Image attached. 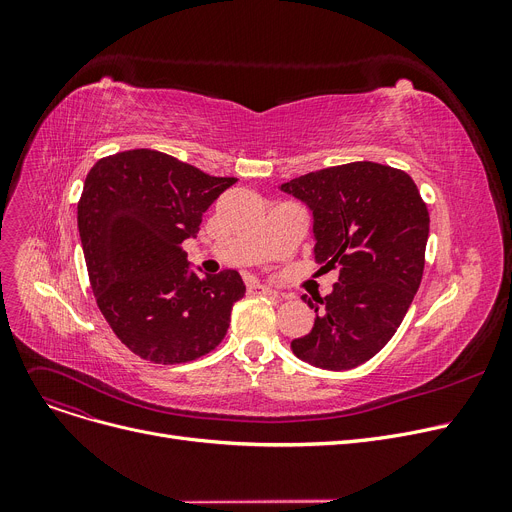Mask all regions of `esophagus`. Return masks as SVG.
Segmentation results:
<instances>
[{"label":"esophagus","instance_id":"34e87169","mask_svg":"<svg viewBox=\"0 0 512 512\" xmlns=\"http://www.w3.org/2000/svg\"><path fill=\"white\" fill-rule=\"evenodd\" d=\"M247 294H253V297H276V290L270 286H263L257 280L247 282Z\"/></svg>","mask_w":512,"mask_h":512}]
</instances>
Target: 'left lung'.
<instances>
[{
	"label": "left lung",
	"mask_w": 512,
	"mask_h": 512,
	"mask_svg": "<svg viewBox=\"0 0 512 512\" xmlns=\"http://www.w3.org/2000/svg\"><path fill=\"white\" fill-rule=\"evenodd\" d=\"M282 191L313 211L315 261L338 267L328 297L292 353L321 369H353L378 355L405 319L423 278L429 213L413 178L375 161L309 172Z\"/></svg>",
	"instance_id": "obj_1"
}]
</instances>
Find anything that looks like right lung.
<instances>
[{
  "label": "right lung",
  "instance_id": "right-lung-1",
  "mask_svg": "<svg viewBox=\"0 0 512 512\" xmlns=\"http://www.w3.org/2000/svg\"><path fill=\"white\" fill-rule=\"evenodd\" d=\"M234 182L153 149L101 157L87 174L78 232L89 282L107 324L141 359L188 363L224 340L245 282L236 270L188 272L182 240Z\"/></svg>",
  "mask_w": 512,
  "mask_h": 512
}]
</instances>
